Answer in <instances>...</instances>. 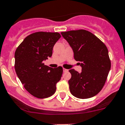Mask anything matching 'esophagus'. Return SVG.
<instances>
[{"mask_svg": "<svg viewBox=\"0 0 125 125\" xmlns=\"http://www.w3.org/2000/svg\"><path fill=\"white\" fill-rule=\"evenodd\" d=\"M68 70H67V69H65V68H63V72H68Z\"/></svg>", "mask_w": 125, "mask_h": 125, "instance_id": "34e87169", "label": "esophagus"}]
</instances>
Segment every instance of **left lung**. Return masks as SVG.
<instances>
[{"mask_svg": "<svg viewBox=\"0 0 125 125\" xmlns=\"http://www.w3.org/2000/svg\"><path fill=\"white\" fill-rule=\"evenodd\" d=\"M61 35L82 68L81 73L73 69L69 70L71 94L79 99L96 95L103 87L111 68L107 48L96 36L84 30L61 32Z\"/></svg>", "mask_w": 125, "mask_h": 125, "instance_id": "1", "label": "left lung"}]
</instances>
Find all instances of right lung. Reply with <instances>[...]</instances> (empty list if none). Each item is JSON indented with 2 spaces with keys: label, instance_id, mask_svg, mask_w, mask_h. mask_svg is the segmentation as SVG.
I'll list each match as a JSON object with an SVG mask.
<instances>
[{
  "label": "right lung",
  "instance_id": "1",
  "mask_svg": "<svg viewBox=\"0 0 125 125\" xmlns=\"http://www.w3.org/2000/svg\"><path fill=\"white\" fill-rule=\"evenodd\" d=\"M57 32H36L25 38L15 53V69L25 89L37 98L52 96L61 80L62 68H52L44 61L52 55L53 46L61 38Z\"/></svg>",
  "mask_w": 125,
  "mask_h": 125
}]
</instances>
